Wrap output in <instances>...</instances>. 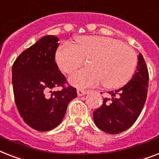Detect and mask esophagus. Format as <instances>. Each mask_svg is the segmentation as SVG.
<instances>
[{
  "instance_id": "34e87169",
  "label": "esophagus",
  "mask_w": 159,
  "mask_h": 159,
  "mask_svg": "<svg viewBox=\"0 0 159 159\" xmlns=\"http://www.w3.org/2000/svg\"><path fill=\"white\" fill-rule=\"evenodd\" d=\"M77 95L78 96H82V95H86L89 92L88 91H84V90H77Z\"/></svg>"
}]
</instances>
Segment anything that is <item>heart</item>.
<instances>
[{"mask_svg": "<svg viewBox=\"0 0 159 159\" xmlns=\"http://www.w3.org/2000/svg\"><path fill=\"white\" fill-rule=\"evenodd\" d=\"M84 59H91V70L78 71L68 78L78 89L97 86L102 81L107 88H120L131 79L137 65V56L131 47L103 36L77 37L74 46L64 43L55 53L58 67L68 74L82 66Z\"/></svg>", "mask_w": 159, "mask_h": 159, "instance_id": "b5f03b06", "label": "heart"}]
</instances>
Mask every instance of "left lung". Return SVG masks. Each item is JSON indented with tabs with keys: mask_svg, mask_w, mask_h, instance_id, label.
I'll return each instance as SVG.
<instances>
[{
	"mask_svg": "<svg viewBox=\"0 0 159 159\" xmlns=\"http://www.w3.org/2000/svg\"><path fill=\"white\" fill-rule=\"evenodd\" d=\"M136 71L130 82L115 91H109L103 104L94 111L98 128L109 134H118L130 128L143 109L148 92L149 73L143 55L139 54Z\"/></svg>",
	"mask_w": 159,
	"mask_h": 159,
	"instance_id": "8db88e82",
	"label": "left lung"
}]
</instances>
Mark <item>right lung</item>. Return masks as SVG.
<instances>
[{
  "instance_id": "1",
  "label": "right lung",
  "mask_w": 159,
  "mask_h": 159,
  "mask_svg": "<svg viewBox=\"0 0 159 159\" xmlns=\"http://www.w3.org/2000/svg\"><path fill=\"white\" fill-rule=\"evenodd\" d=\"M58 42L55 36H45L23 51L12 67L17 109L24 122L39 131L59 126L69 102L77 97L75 88L64 86L66 78L55 62ZM57 86L63 89L53 91Z\"/></svg>"
}]
</instances>
